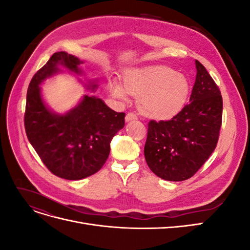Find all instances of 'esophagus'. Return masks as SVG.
<instances>
[{"instance_id":"34e87169","label":"esophagus","mask_w":250,"mask_h":250,"mask_svg":"<svg viewBox=\"0 0 250 250\" xmlns=\"http://www.w3.org/2000/svg\"><path fill=\"white\" fill-rule=\"evenodd\" d=\"M135 119H138V117L133 112H128L127 115H126V117H125L126 122H128V121H131V120H135Z\"/></svg>"}]
</instances>
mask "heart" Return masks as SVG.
<instances>
[{
  "label": "heart",
  "mask_w": 250,
  "mask_h": 250,
  "mask_svg": "<svg viewBox=\"0 0 250 250\" xmlns=\"http://www.w3.org/2000/svg\"><path fill=\"white\" fill-rule=\"evenodd\" d=\"M111 94L126 100L128 94L138 97V107L144 116L154 120L175 117L185 107L190 94V83L172 67L157 65L134 69L124 77V85L113 80Z\"/></svg>",
  "instance_id": "obj_1"
}]
</instances>
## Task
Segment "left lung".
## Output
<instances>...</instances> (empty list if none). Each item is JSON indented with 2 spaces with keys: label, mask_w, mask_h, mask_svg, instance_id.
<instances>
[{
  "label": "left lung",
  "mask_w": 250,
  "mask_h": 250,
  "mask_svg": "<svg viewBox=\"0 0 250 250\" xmlns=\"http://www.w3.org/2000/svg\"><path fill=\"white\" fill-rule=\"evenodd\" d=\"M196 69L190 103L171 120L148 123L146 162L155 175L166 180L191 178L213 153L220 134V89L198 60Z\"/></svg>",
  "instance_id": "left-lung-1"
}]
</instances>
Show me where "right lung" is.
<instances>
[{
  "instance_id": "obj_1",
  "label": "right lung",
  "mask_w": 250,
  "mask_h": 250,
  "mask_svg": "<svg viewBox=\"0 0 250 250\" xmlns=\"http://www.w3.org/2000/svg\"><path fill=\"white\" fill-rule=\"evenodd\" d=\"M82 62L65 52H56L30 82L24 117L30 144L54 175L78 180L93 175L106 162L110 142L125 125V113L110 109L101 99L85 95L64 115L52 112L43 103L40 84L59 71L57 65L80 74ZM90 83L87 88L95 89Z\"/></svg>"
}]
</instances>
